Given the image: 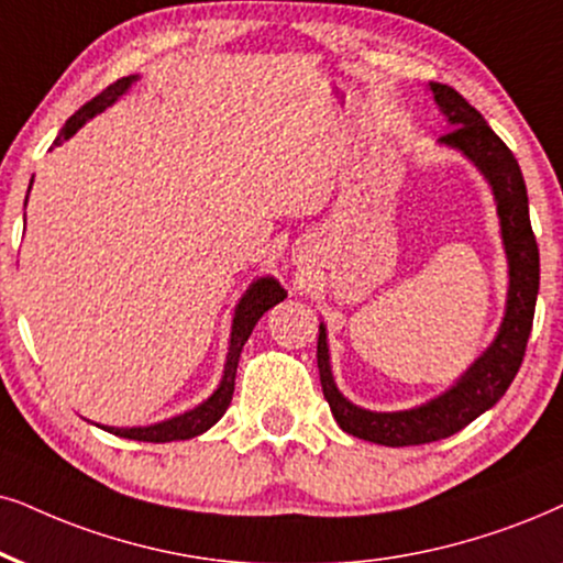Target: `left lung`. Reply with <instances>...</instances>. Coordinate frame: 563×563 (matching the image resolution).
I'll list each match as a JSON object with an SVG mask.
<instances>
[{
  "label": "left lung",
  "instance_id": "obj_1",
  "mask_svg": "<svg viewBox=\"0 0 563 563\" xmlns=\"http://www.w3.org/2000/svg\"><path fill=\"white\" fill-rule=\"evenodd\" d=\"M431 92L452 126L439 142L471 158L494 189L504 252L509 260L507 311H504V322L494 343L460 376L454 387L421 408L397 412L364 410L340 395L332 379L327 330L324 324H319V382H322L324 400L330 402L334 421L345 433L384 446H412L446 439L501 400L522 366L540 286V254L530 225L528 189H525L515 153L504 145L499 134L490 130L481 111L473 109L457 90L450 85L431 82Z\"/></svg>",
  "mask_w": 563,
  "mask_h": 563
}]
</instances>
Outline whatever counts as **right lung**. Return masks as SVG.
Wrapping results in <instances>:
<instances>
[{
    "label": "right lung",
    "instance_id": "add662e5",
    "mask_svg": "<svg viewBox=\"0 0 563 563\" xmlns=\"http://www.w3.org/2000/svg\"><path fill=\"white\" fill-rule=\"evenodd\" d=\"M134 80H137V75L122 77V80L111 82L103 92H98L92 101L85 103L80 111H75L73 117L67 119V124L62 126L59 137L54 140V145H62L64 140L73 137V134L80 130V126L88 122V119L96 117V113H101L106 106H111L119 96H124ZM27 191H31V189H27ZM25 202H27V199H25ZM286 296L288 294L283 290V286L275 280V277H260L257 283H252V286H249L244 298H241L239 306H236V314H233L231 345H229V355H225L223 379H220L216 393H212L202 405H197L195 410H187V412H181V416L168 418V421L155 423V426H137V429H113V426H103V429L109 433H117V437H124V439L153 441V444H163V441L199 437V433L208 431L210 426H216L220 418H223V412L229 410V405L233 400V384H236V368H239L241 347H244L249 334H252L254 324L260 322V317L265 314L267 309H273L275 303H280Z\"/></svg>",
    "mask_w": 563,
    "mask_h": 563
}]
</instances>
